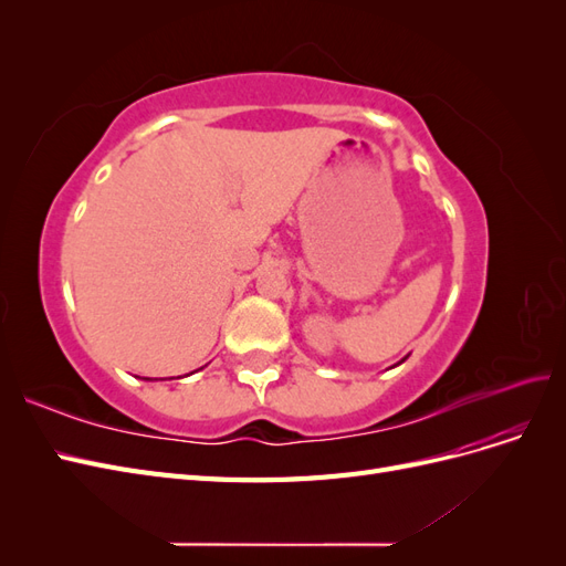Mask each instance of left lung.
<instances>
[{"label":"left lung","instance_id":"obj_1","mask_svg":"<svg viewBox=\"0 0 566 566\" xmlns=\"http://www.w3.org/2000/svg\"><path fill=\"white\" fill-rule=\"evenodd\" d=\"M403 361H406V358H401V361H399V364H403ZM399 364H397V366H399Z\"/></svg>","mask_w":566,"mask_h":566}]
</instances>
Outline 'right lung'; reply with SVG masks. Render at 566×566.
I'll return each instance as SVG.
<instances>
[{
	"label": "right lung",
	"mask_w": 566,
	"mask_h": 566,
	"mask_svg": "<svg viewBox=\"0 0 566 566\" xmlns=\"http://www.w3.org/2000/svg\"><path fill=\"white\" fill-rule=\"evenodd\" d=\"M146 380H148V378H146Z\"/></svg>",
	"instance_id": "right-lung-1"
}]
</instances>
